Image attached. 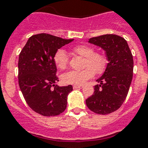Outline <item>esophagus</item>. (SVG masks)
Listing matches in <instances>:
<instances>
[{
	"instance_id": "1",
	"label": "esophagus",
	"mask_w": 148,
	"mask_h": 148,
	"mask_svg": "<svg viewBox=\"0 0 148 148\" xmlns=\"http://www.w3.org/2000/svg\"><path fill=\"white\" fill-rule=\"evenodd\" d=\"M83 85H74L73 86V87H74V89H81L83 88Z\"/></svg>"
}]
</instances>
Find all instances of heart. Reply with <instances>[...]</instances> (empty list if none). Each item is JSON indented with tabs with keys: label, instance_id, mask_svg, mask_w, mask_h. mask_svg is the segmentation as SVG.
<instances>
[{
	"label": "heart",
	"instance_id": "heart-1",
	"mask_svg": "<svg viewBox=\"0 0 148 148\" xmlns=\"http://www.w3.org/2000/svg\"><path fill=\"white\" fill-rule=\"evenodd\" d=\"M74 51L85 57L84 69L82 71H70L62 74V80L64 84L82 85L86 80L93 77L95 73L101 74L107 65V60L103 54L95 52L93 48L88 45H80L74 47ZM54 62L58 68L64 69L68 64V55L65 50L58 49L53 57Z\"/></svg>",
	"mask_w": 148,
	"mask_h": 148
}]
</instances>
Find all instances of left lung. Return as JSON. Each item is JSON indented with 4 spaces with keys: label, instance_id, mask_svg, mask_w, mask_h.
<instances>
[{
    "label": "left lung",
    "instance_id": "8db88e82",
    "mask_svg": "<svg viewBox=\"0 0 148 148\" xmlns=\"http://www.w3.org/2000/svg\"><path fill=\"white\" fill-rule=\"evenodd\" d=\"M89 42L105 50L108 63L97 80L100 84L94 86V93L86 99V104L95 113H112L121 107L128 95L133 77L132 54L125 39L117 35L93 37Z\"/></svg>",
    "mask_w": 148,
    "mask_h": 148
}]
</instances>
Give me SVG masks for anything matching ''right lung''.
<instances>
[{"label":"right lung","instance_id":"1","mask_svg":"<svg viewBox=\"0 0 148 148\" xmlns=\"http://www.w3.org/2000/svg\"><path fill=\"white\" fill-rule=\"evenodd\" d=\"M74 39H64L47 33L33 35L20 51L18 80L26 103L43 116H55L67 107L71 85L58 86L54 55L58 49Z\"/></svg>","mask_w":148,"mask_h":148}]
</instances>
